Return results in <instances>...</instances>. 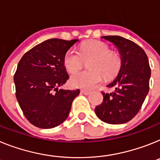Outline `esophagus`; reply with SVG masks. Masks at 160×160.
Listing matches in <instances>:
<instances>
[{"label": "esophagus", "instance_id": "obj_1", "mask_svg": "<svg viewBox=\"0 0 160 160\" xmlns=\"http://www.w3.org/2000/svg\"><path fill=\"white\" fill-rule=\"evenodd\" d=\"M81 92H82V94H84V95H90V93H91V91H87V90H82Z\"/></svg>", "mask_w": 160, "mask_h": 160}]
</instances>
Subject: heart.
Returning a JSON list of instances; mask_svg holds the SVG:
<instances>
[{"mask_svg":"<svg viewBox=\"0 0 160 160\" xmlns=\"http://www.w3.org/2000/svg\"><path fill=\"white\" fill-rule=\"evenodd\" d=\"M88 70L73 74L71 85L74 87L90 89L103 81L116 77L121 69L122 61L118 53L111 51L110 47L102 41L91 40L80 45L78 52L69 49L64 56V65L73 73L82 69L88 61Z\"/></svg>","mask_w":160,"mask_h":160,"instance_id":"b5f03b06","label":"heart"}]
</instances>
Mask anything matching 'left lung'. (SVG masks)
I'll list each match as a JSON object with an SVG mask.
<instances>
[{
  "label": "left lung",
  "mask_w": 160,
  "mask_h": 160,
  "mask_svg": "<svg viewBox=\"0 0 160 160\" xmlns=\"http://www.w3.org/2000/svg\"><path fill=\"white\" fill-rule=\"evenodd\" d=\"M119 49L122 65L117 78L107 87L114 91H102L103 100L95 114L108 124H123L133 119L142 108L149 91L151 68L147 56L139 45L118 35L103 36Z\"/></svg>",
  "instance_id": "8db88e82"
}]
</instances>
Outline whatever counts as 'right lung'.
Segmentation results:
<instances>
[{
    "mask_svg": "<svg viewBox=\"0 0 160 160\" xmlns=\"http://www.w3.org/2000/svg\"><path fill=\"white\" fill-rule=\"evenodd\" d=\"M78 39H50L22 56L13 76L15 95L31 124L51 129L65 121L78 89L58 90L69 79L64 56Z\"/></svg>",
    "mask_w": 160,
    "mask_h": 160,
    "instance_id": "right-lung-1",
    "label": "right lung"
}]
</instances>
